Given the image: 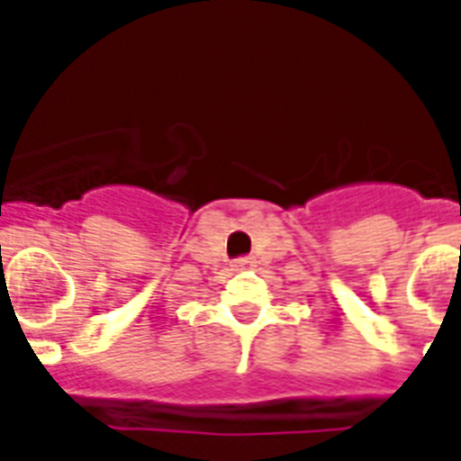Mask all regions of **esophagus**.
Returning a JSON list of instances; mask_svg holds the SVG:
<instances>
[{"label":"esophagus","instance_id":"esophagus-1","mask_svg":"<svg viewBox=\"0 0 461 461\" xmlns=\"http://www.w3.org/2000/svg\"><path fill=\"white\" fill-rule=\"evenodd\" d=\"M234 267H237V269H251V267H254V261H251V259H240V261H237V264H234Z\"/></svg>","mask_w":461,"mask_h":461}]
</instances>
